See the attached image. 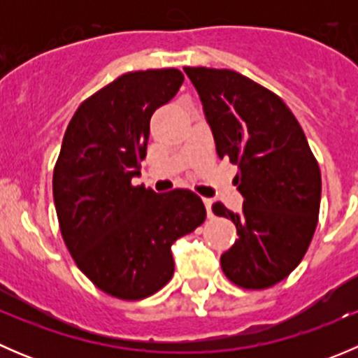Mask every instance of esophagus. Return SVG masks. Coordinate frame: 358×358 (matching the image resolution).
I'll use <instances>...</instances> for the list:
<instances>
[{
    "instance_id": "34e87169",
    "label": "esophagus",
    "mask_w": 358,
    "mask_h": 358,
    "mask_svg": "<svg viewBox=\"0 0 358 358\" xmlns=\"http://www.w3.org/2000/svg\"><path fill=\"white\" fill-rule=\"evenodd\" d=\"M204 206H206V211H208V216H211L213 215V211H211V206H213V201L211 199H208V197H204Z\"/></svg>"
}]
</instances>
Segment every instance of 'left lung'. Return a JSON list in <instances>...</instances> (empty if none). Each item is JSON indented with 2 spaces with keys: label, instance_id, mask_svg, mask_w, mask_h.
Instances as JSON below:
<instances>
[{
  "label": "left lung",
  "instance_id": "left-lung-1",
  "mask_svg": "<svg viewBox=\"0 0 358 358\" xmlns=\"http://www.w3.org/2000/svg\"><path fill=\"white\" fill-rule=\"evenodd\" d=\"M196 86L220 159L237 166L243 211L222 202L213 213L234 222L239 239L220 258L246 289L286 279L310 246L320 208V169L289 107L270 90L229 69L183 67Z\"/></svg>",
  "mask_w": 358,
  "mask_h": 358
}]
</instances>
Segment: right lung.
<instances>
[{
	"mask_svg": "<svg viewBox=\"0 0 358 358\" xmlns=\"http://www.w3.org/2000/svg\"><path fill=\"white\" fill-rule=\"evenodd\" d=\"M178 69L126 72L81 103L53 169L64 243L99 289L147 298L175 272L171 246L206 220L197 194L131 185L147 156L150 117L178 93Z\"/></svg>",
	"mask_w": 358,
	"mask_h": 358,
	"instance_id": "right-lung-1",
	"label": "right lung"
}]
</instances>
